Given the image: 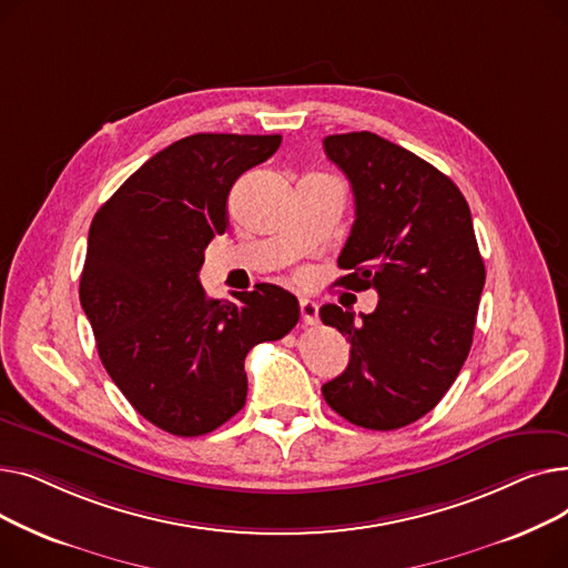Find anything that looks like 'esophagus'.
<instances>
[{
	"mask_svg": "<svg viewBox=\"0 0 568 568\" xmlns=\"http://www.w3.org/2000/svg\"><path fill=\"white\" fill-rule=\"evenodd\" d=\"M300 308H302L304 324H317V304L311 300V296H302Z\"/></svg>",
	"mask_w": 568,
	"mask_h": 568,
	"instance_id": "esophagus-1",
	"label": "esophagus"
}]
</instances>
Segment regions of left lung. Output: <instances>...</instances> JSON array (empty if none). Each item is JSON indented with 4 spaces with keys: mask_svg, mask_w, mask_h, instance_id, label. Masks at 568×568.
<instances>
[{
    "mask_svg": "<svg viewBox=\"0 0 568 568\" xmlns=\"http://www.w3.org/2000/svg\"><path fill=\"white\" fill-rule=\"evenodd\" d=\"M324 152L349 179L356 219L336 285L375 290L368 315L336 304L324 324L349 341L343 375L322 386L354 426L396 430L428 414L458 377L474 336L486 266L467 200L449 176L375 133L326 135Z\"/></svg>",
    "mask_w": 568,
    "mask_h": 568,
    "instance_id": "1",
    "label": "left lung"
}]
</instances>
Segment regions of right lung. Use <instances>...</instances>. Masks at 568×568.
<instances>
[{"instance_id": "obj_1", "label": "right lung", "mask_w": 568, "mask_h": 568, "mask_svg": "<svg viewBox=\"0 0 568 568\" xmlns=\"http://www.w3.org/2000/svg\"><path fill=\"white\" fill-rule=\"evenodd\" d=\"M281 135L195 133L135 170L99 209L87 239L80 304L101 362L149 424L179 437L212 433L244 407V359L300 322L278 285L209 300L204 248L227 230V195L276 154Z\"/></svg>"}]
</instances>
